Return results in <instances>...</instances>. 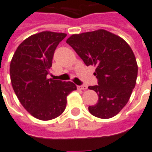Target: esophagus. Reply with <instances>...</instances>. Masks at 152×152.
<instances>
[{"mask_svg":"<svg viewBox=\"0 0 152 152\" xmlns=\"http://www.w3.org/2000/svg\"><path fill=\"white\" fill-rule=\"evenodd\" d=\"M77 88H78V89H80V90H83V91H86V90H87V86H86V85H83V86H77Z\"/></svg>","mask_w":152,"mask_h":152,"instance_id":"1","label":"esophagus"}]
</instances>
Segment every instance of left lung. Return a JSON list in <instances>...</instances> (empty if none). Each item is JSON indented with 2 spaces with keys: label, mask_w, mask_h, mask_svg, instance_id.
I'll return each instance as SVG.
<instances>
[{
  "label": "left lung",
  "mask_w": 152,
  "mask_h": 152,
  "mask_svg": "<svg viewBox=\"0 0 152 152\" xmlns=\"http://www.w3.org/2000/svg\"><path fill=\"white\" fill-rule=\"evenodd\" d=\"M86 66H94L98 86H89L99 96L89 106L90 113L110 118L120 112L130 99L137 77L135 55L128 43L105 29L72 34L66 40Z\"/></svg>",
  "instance_id": "left-lung-1"
}]
</instances>
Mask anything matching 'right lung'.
Masks as SVG:
<instances>
[{
	"instance_id": "1",
	"label": "right lung",
	"mask_w": 152,
	"mask_h": 152,
	"mask_svg": "<svg viewBox=\"0 0 152 152\" xmlns=\"http://www.w3.org/2000/svg\"><path fill=\"white\" fill-rule=\"evenodd\" d=\"M66 36L64 33L43 31L29 36L18 46L10 66L12 87L24 109L38 119L60 116L66 96L76 90L72 81L48 79L54 51Z\"/></svg>"
}]
</instances>
